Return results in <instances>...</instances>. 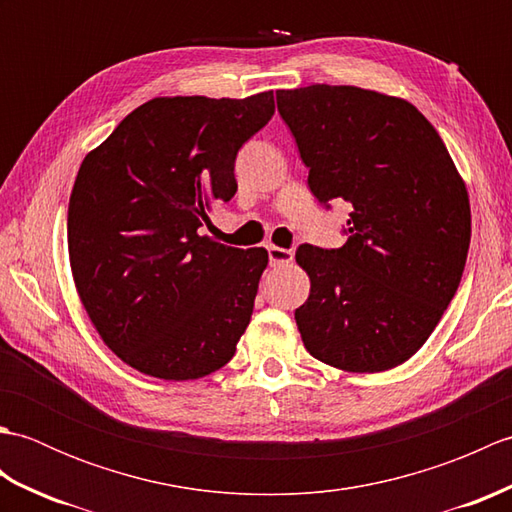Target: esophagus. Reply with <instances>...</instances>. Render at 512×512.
I'll return each mask as SVG.
<instances>
[{
  "label": "esophagus",
  "mask_w": 512,
  "mask_h": 512,
  "mask_svg": "<svg viewBox=\"0 0 512 512\" xmlns=\"http://www.w3.org/2000/svg\"><path fill=\"white\" fill-rule=\"evenodd\" d=\"M266 250H268L270 266H284V264H290L292 257H295V255H292V250L275 246V244H268Z\"/></svg>",
  "instance_id": "obj_1"
}]
</instances>
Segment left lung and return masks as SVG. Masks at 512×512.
<instances>
[{"instance_id": "obj_1", "label": "left lung", "mask_w": 512, "mask_h": 512, "mask_svg": "<svg viewBox=\"0 0 512 512\" xmlns=\"http://www.w3.org/2000/svg\"><path fill=\"white\" fill-rule=\"evenodd\" d=\"M308 187L352 204L341 248L301 244L310 297L295 310L306 350L347 372H385L436 330L471 244L469 193L411 103L354 85L277 90Z\"/></svg>"}]
</instances>
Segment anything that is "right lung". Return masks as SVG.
Segmentation results:
<instances>
[{
    "instance_id": "1",
    "label": "right lung",
    "mask_w": 512,
    "mask_h": 512,
    "mask_svg": "<svg viewBox=\"0 0 512 512\" xmlns=\"http://www.w3.org/2000/svg\"><path fill=\"white\" fill-rule=\"evenodd\" d=\"M273 114V92L162 96L85 156L68 206L74 284L105 345L138 372L195 380L233 358L268 253L202 231L237 191V151Z\"/></svg>"
}]
</instances>
